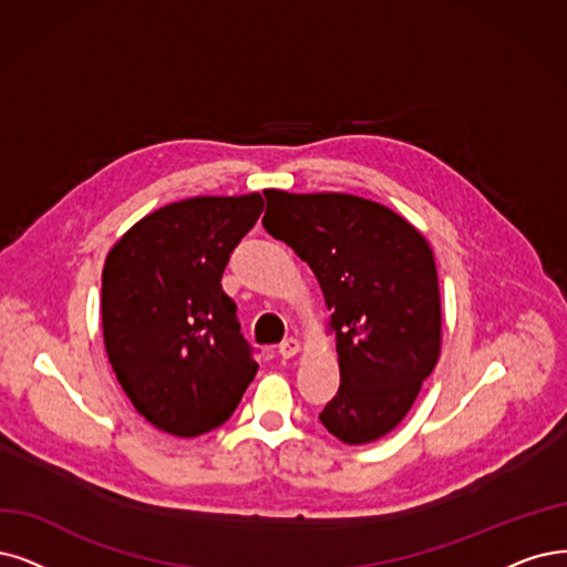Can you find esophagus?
I'll return each mask as SVG.
<instances>
[{
    "label": "esophagus",
    "instance_id": "esophagus-1",
    "mask_svg": "<svg viewBox=\"0 0 567 567\" xmlns=\"http://www.w3.org/2000/svg\"><path fill=\"white\" fill-rule=\"evenodd\" d=\"M299 350H301L299 339H287V341H282V343H280V348H278V352H280V358H282V360L295 358V354H297Z\"/></svg>",
    "mask_w": 567,
    "mask_h": 567
}]
</instances>
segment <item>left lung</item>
Returning <instances> with one entry per match:
<instances>
[{"instance_id":"left-lung-1","label":"left lung","mask_w":567,"mask_h":567,"mask_svg":"<svg viewBox=\"0 0 567 567\" xmlns=\"http://www.w3.org/2000/svg\"><path fill=\"white\" fill-rule=\"evenodd\" d=\"M264 228L310 266L337 331L341 385L320 413L343 444L404 421L442 350L434 255L390 207L350 194L266 188Z\"/></svg>"}]
</instances>
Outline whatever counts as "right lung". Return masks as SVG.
Wrapping results in <instances>:
<instances>
[{"label":"right lung","mask_w":567,"mask_h":567,"mask_svg":"<svg viewBox=\"0 0 567 567\" xmlns=\"http://www.w3.org/2000/svg\"><path fill=\"white\" fill-rule=\"evenodd\" d=\"M261 213L259 194L171 203L123 234L104 261V350L137 413L167 434L219 427L257 375L221 276Z\"/></svg>","instance_id":"1"}]
</instances>
